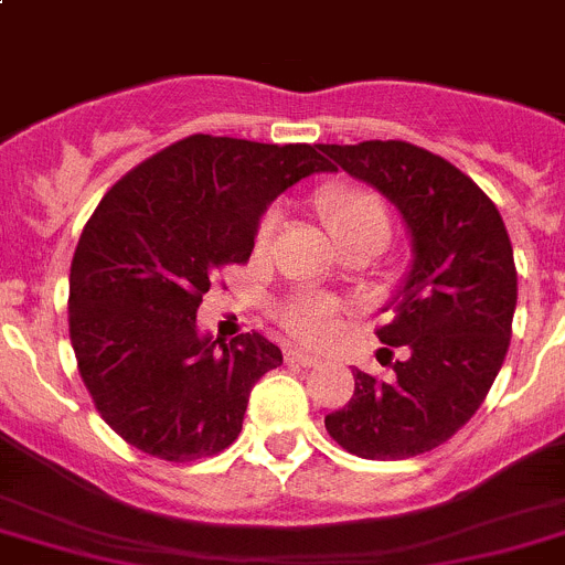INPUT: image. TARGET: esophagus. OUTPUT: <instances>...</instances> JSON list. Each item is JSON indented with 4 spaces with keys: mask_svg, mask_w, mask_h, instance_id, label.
Instances as JSON below:
<instances>
[{
    "mask_svg": "<svg viewBox=\"0 0 565 565\" xmlns=\"http://www.w3.org/2000/svg\"><path fill=\"white\" fill-rule=\"evenodd\" d=\"M287 361H289V364H300V366L320 364V359H317V355L306 353V350H298V348H289L287 350Z\"/></svg>",
    "mask_w": 565,
    "mask_h": 565,
    "instance_id": "34e87169",
    "label": "esophagus"
}]
</instances>
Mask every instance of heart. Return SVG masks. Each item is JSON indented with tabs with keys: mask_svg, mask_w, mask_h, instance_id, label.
<instances>
[{
	"mask_svg": "<svg viewBox=\"0 0 565 565\" xmlns=\"http://www.w3.org/2000/svg\"><path fill=\"white\" fill-rule=\"evenodd\" d=\"M320 204L333 237L339 232H344V228L361 226V223H386L383 204L372 193H364V190H326L320 195ZM278 221H281V212H265V217L259 221V232H256L259 243H267L273 237V232L278 228ZM287 326L298 337L309 339V342H326V339H331L339 331V315L326 300H298V303L289 306Z\"/></svg>",
	"mask_w": 565,
	"mask_h": 565,
	"instance_id": "obj_1",
	"label": "heart"
}]
</instances>
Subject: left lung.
Segmentation results:
<instances>
[{
    "label": "left lung",
    "instance_id": "8db88e82",
    "mask_svg": "<svg viewBox=\"0 0 565 565\" xmlns=\"http://www.w3.org/2000/svg\"><path fill=\"white\" fill-rule=\"evenodd\" d=\"M403 217L411 265L383 311L377 339L403 348L394 381L355 370V392L326 416L337 445L370 461H399L445 445L483 405L511 344L516 265L511 237L489 195L441 157L366 140L320 146Z\"/></svg>",
    "mask_w": 565,
    "mask_h": 565
}]
</instances>
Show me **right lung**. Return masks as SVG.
Here are the masks:
<instances>
[{"label":"right lung","instance_id":"obj_1","mask_svg":"<svg viewBox=\"0 0 565 565\" xmlns=\"http://www.w3.org/2000/svg\"><path fill=\"white\" fill-rule=\"evenodd\" d=\"M328 171L315 146L193 135L104 195L71 262L68 328L82 381L120 439L177 463L237 439L250 388L281 350L262 333H201V298L215 270L248 259L267 206Z\"/></svg>","mask_w":565,"mask_h":565}]
</instances>
